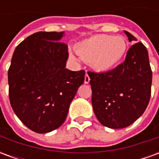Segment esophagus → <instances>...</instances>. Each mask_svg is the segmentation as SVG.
<instances>
[{"instance_id": "1", "label": "esophagus", "mask_w": 159, "mask_h": 159, "mask_svg": "<svg viewBox=\"0 0 159 159\" xmlns=\"http://www.w3.org/2000/svg\"><path fill=\"white\" fill-rule=\"evenodd\" d=\"M89 81H90V78L89 75H88V73H86V75L84 76V83L85 84H89Z\"/></svg>"}]
</instances>
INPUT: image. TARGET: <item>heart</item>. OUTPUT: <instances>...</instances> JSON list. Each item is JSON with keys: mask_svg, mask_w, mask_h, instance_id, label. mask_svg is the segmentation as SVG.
<instances>
[{"mask_svg": "<svg viewBox=\"0 0 159 159\" xmlns=\"http://www.w3.org/2000/svg\"><path fill=\"white\" fill-rule=\"evenodd\" d=\"M126 50L124 37L103 34L90 36L76 45V54L99 72H109L115 69L123 59Z\"/></svg>", "mask_w": 159, "mask_h": 159, "instance_id": "obj_1", "label": "heart"}]
</instances>
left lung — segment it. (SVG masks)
<instances>
[{
    "instance_id": "left-lung-1",
    "label": "left lung",
    "mask_w": 159,
    "mask_h": 159,
    "mask_svg": "<svg viewBox=\"0 0 159 159\" xmlns=\"http://www.w3.org/2000/svg\"><path fill=\"white\" fill-rule=\"evenodd\" d=\"M129 41L134 36L124 30ZM93 111L102 125L110 129L129 126L144 113L149 103L152 73L148 52L141 42L134 44L125 61L109 72H88Z\"/></svg>"
}]
</instances>
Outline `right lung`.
Here are the masks:
<instances>
[{
	"mask_svg": "<svg viewBox=\"0 0 159 159\" xmlns=\"http://www.w3.org/2000/svg\"><path fill=\"white\" fill-rule=\"evenodd\" d=\"M65 32L34 33L14 50L8 70L9 100L26 127L45 134L62 125L85 71L66 69Z\"/></svg>",
	"mask_w": 159,
	"mask_h": 159,
	"instance_id": "add662e5",
	"label": "right lung"
}]
</instances>
